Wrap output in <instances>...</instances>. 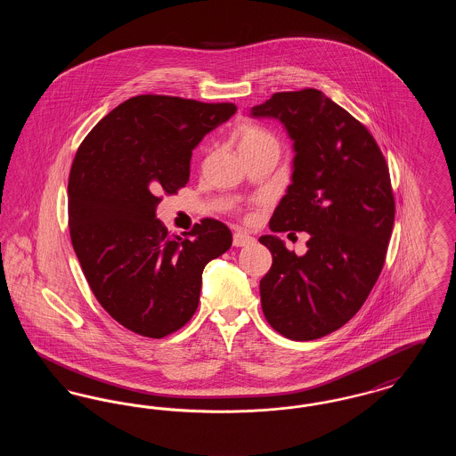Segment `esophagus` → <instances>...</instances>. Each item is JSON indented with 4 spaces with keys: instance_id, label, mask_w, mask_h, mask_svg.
Segmentation results:
<instances>
[{
    "instance_id": "obj_1",
    "label": "esophagus",
    "mask_w": 456,
    "mask_h": 456,
    "mask_svg": "<svg viewBox=\"0 0 456 456\" xmlns=\"http://www.w3.org/2000/svg\"><path fill=\"white\" fill-rule=\"evenodd\" d=\"M255 239L251 238L249 234H246V232H236L234 234V239H232V242H234V246L236 248H240V246H248V244H251Z\"/></svg>"
}]
</instances>
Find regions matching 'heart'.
I'll return each mask as SVG.
<instances>
[{"instance_id": "obj_1", "label": "heart", "mask_w": 456, "mask_h": 456, "mask_svg": "<svg viewBox=\"0 0 456 456\" xmlns=\"http://www.w3.org/2000/svg\"><path fill=\"white\" fill-rule=\"evenodd\" d=\"M258 145H277V140L272 133L266 130H261L256 126H246L240 131V140H239V151L240 149H249V147H258Z\"/></svg>"}]
</instances>
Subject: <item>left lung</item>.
Here are the masks:
<instances>
[{
    "mask_svg": "<svg viewBox=\"0 0 456 456\" xmlns=\"http://www.w3.org/2000/svg\"><path fill=\"white\" fill-rule=\"evenodd\" d=\"M251 118L281 121L292 140L290 184L270 229L309 234L303 256L261 236L273 258L261 307L283 337L322 338L361 309L381 273L395 220L390 173L368 128L322 90L273 94Z\"/></svg>",
    "mask_w": 456,
    "mask_h": 456,
    "instance_id": "1",
    "label": "left lung"
}]
</instances>
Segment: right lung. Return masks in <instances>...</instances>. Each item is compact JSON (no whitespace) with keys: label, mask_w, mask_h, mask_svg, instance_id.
Wrapping results in <instances>:
<instances>
[{"label":"right lung","mask_w":456,"mask_h":456,"mask_svg":"<svg viewBox=\"0 0 456 456\" xmlns=\"http://www.w3.org/2000/svg\"><path fill=\"white\" fill-rule=\"evenodd\" d=\"M234 104L169 95L131 97L82 142L68 181L69 236L88 285L109 314L131 331L162 338L195 314L201 273L232 244L214 218L188 238L155 216L160 193L190 181L191 153L231 119Z\"/></svg>","instance_id":"add662e5"}]
</instances>
